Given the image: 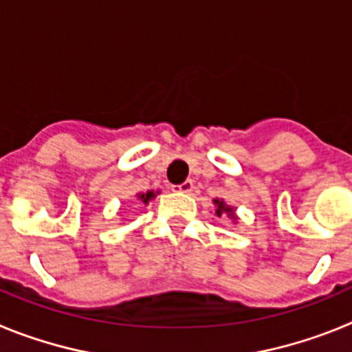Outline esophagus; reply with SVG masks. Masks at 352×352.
<instances>
[{
	"label": "esophagus",
	"instance_id": "1",
	"mask_svg": "<svg viewBox=\"0 0 352 352\" xmlns=\"http://www.w3.org/2000/svg\"><path fill=\"white\" fill-rule=\"evenodd\" d=\"M194 190V183L190 179L183 182L182 185H173V192H182V194H188V192Z\"/></svg>",
	"mask_w": 352,
	"mask_h": 352
}]
</instances>
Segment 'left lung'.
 <instances>
[{
    "instance_id": "left-lung-1",
    "label": "left lung",
    "mask_w": 352,
    "mask_h": 352,
    "mask_svg": "<svg viewBox=\"0 0 352 352\" xmlns=\"http://www.w3.org/2000/svg\"><path fill=\"white\" fill-rule=\"evenodd\" d=\"M214 204L219 206V210H217V214H220V213H222V211H227V213H231V208H226V204H223L222 201H219V199L214 201Z\"/></svg>"
}]
</instances>
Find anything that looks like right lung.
Listing matches in <instances>:
<instances>
[{"instance_id": "add662e5", "label": "right lung", "mask_w": 352, "mask_h": 352, "mask_svg": "<svg viewBox=\"0 0 352 352\" xmlns=\"http://www.w3.org/2000/svg\"><path fill=\"white\" fill-rule=\"evenodd\" d=\"M153 192H148V194H142V195H139V197H141V201H142V203H148V201H149V199H151V197H153Z\"/></svg>"}]
</instances>
